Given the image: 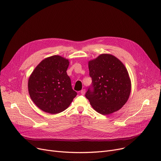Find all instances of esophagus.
I'll use <instances>...</instances> for the list:
<instances>
[{
  "mask_svg": "<svg viewBox=\"0 0 161 161\" xmlns=\"http://www.w3.org/2000/svg\"><path fill=\"white\" fill-rule=\"evenodd\" d=\"M80 92H81V94L82 95H84L85 93V89H82Z\"/></svg>",
  "mask_w": 161,
  "mask_h": 161,
  "instance_id": "1",
  "label": "esophagus"
}]
</instances>
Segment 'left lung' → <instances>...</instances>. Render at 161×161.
<instances>
[{"instance_id":"left-lung-1","label":"left lung","mask_w":161,"mask_h":161,"mask_svg":"<svg viewBox=\"0 0 161 161\" xmlns=\"http://www.w3.org/2000/svg\"><path fill=\"white\" fill-rule=\"evenodd\" d=\"M92 87L85 94L92 108L107 115L120 109L130 97L131 80L122 62L115 56L102 53L89 61Z\"/></svg>"}]
</instances>
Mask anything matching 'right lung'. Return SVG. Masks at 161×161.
Returning <instances> with one entry per match:
<instances>
[{"label": "right lung", "mask_w": 161, "mask_h": 161, "mask_svg": "<svg viewBox=\"0 0 161 161\" xmlns=\"http://www.w3.org/2000/svg\"><path fill=\"white\" fill-rule=\"evenodd\" d=\"M69 65V59L55 55L41 61L31 74L28 92L42 111L59 113L68 108L76 96L67 73Z\"/></svg>", "instance_id": "1"}]
</instances>
